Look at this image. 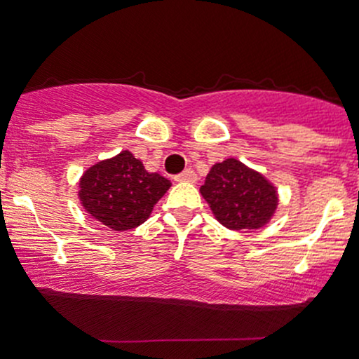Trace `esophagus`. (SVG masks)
Returning a JSON list of instances; mask_svg holds the SVG:
<instances>
[{
    "label": "esophagus",
    "mask_w": 359,
    "mask_h": 359,
    "mask_svg": "<svg viewBox=\"0 0 359 359\" xmlns=\"http://www.w3.org/2000/svg\"><path fill=\"white\" fill-rule=\"evenodd\" d=\"M196 179L197 175L192 168H187V170L180 172L179 175H175V180H179V182H196Z\"/></svg>",
    "instance_id": "1"
}]
</instances>
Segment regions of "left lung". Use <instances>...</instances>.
I'll return each mask as SVG.
<instances>
[{"instance_id":"8db88e82","label":"left lung","mask_w":359,"mask_h":359,"mask_svg":"<svg viewBox=\"0 0 359 359\" xmlns=\"http://www.w3.org/2000/svg\"><path fill=\"white\" fill-rule=\"evenodd\" d=\"M216 219L229 229H258L277 209V189L236 158L212 165L201 187Z\"/></svg>"}]
</instances>
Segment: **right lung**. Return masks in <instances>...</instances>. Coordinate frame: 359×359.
Here are the masks:
<instances>
[{
  "mask_svg": "<svg viewBox=\"0 0 359 359\" xmlns=\"http://www.w3.org/2000/svg\"><path fill=\"white\" fill-rule=\"evenodd\" d=\"M170 180L150 174L131 151L97 162L81 177V204L94 219L114 231L133 229L148 219Z\"/></svg>",
  "mask_w": 359,
  "mask_h": 359,
  "instance_id": "1",
  "label": "right lung"
}]
</instances>
